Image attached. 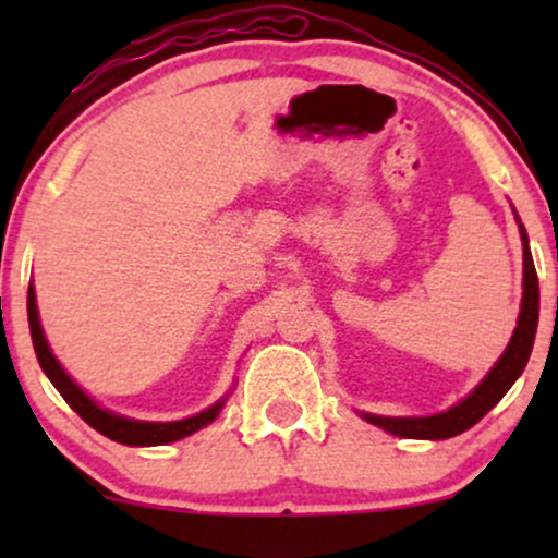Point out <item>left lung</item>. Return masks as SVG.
<instances>
[{"label": "left lung", "mask_w": 558, "mask_h": 558, "mask_svg": "<svg viewBox=\"0 0 558 558\" xmlns=\"http://www.w3.org/2000/svg\"><path fill=\"white\" fill-rule=\"evenodd\" d=\"M517 226H520V235H522L520 317H517V328L511 332L504 354L498 356V362L488 369V375L477 383L475 390H470L462 401L448 407L446 412L427 414V417H383V414L360 412L362 420H367L369 425L383 427V430L390 435H399V438L446 440V438H453V435L470 430L475 422L483 420L485 414H488L490 409L504 399L506 390L514 386L517 377H520L524 373V367H527L530 351H533V343H535L537 315H541V288H537V272L533 265V254H530L527 230H524L520 217H517Z\"/></svg>", "instance_id": "1"}]
</instances>
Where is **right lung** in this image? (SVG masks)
I'll list each match as a JSON object with an SVG mask.
<instances>
[{"label": "right lung", "mask_w": 558, "mask_h": 558, "mask_svg": "<svg viewBox=\"0 0 558 558\" xmlns=\"http://www.w3.org/2000/svg\"><path fill=\"white\" fill-rule=\"evenodd\" d=\"M28 325H31V338H34V349H36V360L41 364L44 375L52 380V386L60 390V396L70 403L73 412L81 414V420H86L88 425L94 427L96 433L107 435L110 440H118V444L125 446H165L172 444V440H181L185 435H194L202 427H207L209 422L217 420V414L222 412L226 407L230 388L222 399H217L213 407H207L204 412L191 414L185 420H175V422H146V420H131L123 417V414H114L110 409L99 407L92 396L83 390L78 383L73 380L65 373L57 356L49 349L47 336H44L41 319H38V306H36V288L34 283L28 286Z\"/></svg>", "instance_id": "1"}]
</instances>
